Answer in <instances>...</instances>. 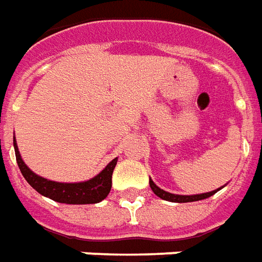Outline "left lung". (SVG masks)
<instances>
[{"label": "left lung", "mask_w": 262, "mask_h": 262, "mask_svg": "<svg viewBox=\"0 0 262 262\" xmlns=\"http://www.w3.org/2000/svg\"><path fill=\"white\" fill-rule=\"evenodd\" d=\"M150 187L151 190L154 191V194H157L160 199L166 201H172V203H191V201H199L204 200V199H208L212 194H215L216 191L221 190V189H216V190H212L210 193H201V194H193V195H180V194H172V193H168V191L162 190L158 186L150 179Z\"/></svg>", "instance_id": "8db88e82"}]
</instances>
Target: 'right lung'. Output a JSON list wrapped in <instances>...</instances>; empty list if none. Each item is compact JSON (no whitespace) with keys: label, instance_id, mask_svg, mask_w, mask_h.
Wrapping results in <instances>:
<instances>
[{"label":"right lung","instance_id":"right-lung-1","mask_svg":"<svg viewBox=\"0 0 262 262\" xmlns=\"http://www.w3.org/2000/svg\"><path fill=\"white\" fill-rule=\"evenodd\" d=\"M13 147H15L17 166L22 172L23 178L28 180V183L34 190H37L40 194L46 195L51 200L63 204H96L104 200L111 191L112 172L115 169L118 158L112 160L98 175L90 180L79 182V183H59L41 178L29 169L19 154L15 137H13Z\"/></svg>","mask_w":262,"mask_h":262}]
</instances>
